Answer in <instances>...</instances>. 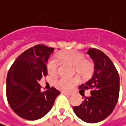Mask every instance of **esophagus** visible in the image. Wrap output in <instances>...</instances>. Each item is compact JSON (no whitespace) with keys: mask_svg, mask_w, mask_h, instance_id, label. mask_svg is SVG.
<instances>
[{"mask_svg":"<svg viewBox=\"0 0 126 126\" xmlns=\"http://www.w3.org/2000/svg\"><path fill=\"white\" fill-rule=\"evenodd\" d=\"M63 93L66 94V95H69V96H70V95H72V93H69V92H63Z\"/></svg>","mask_w":126,"mask_h":126,"instance_id":"esophagus-1","label":"esophagus"}]
</instances>
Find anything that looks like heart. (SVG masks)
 <instances>
[{"label":"heart","mask_w":126,"mask_h":126,"mask_svg":"<svg viewBox=\"0 0 126 126\" xmlns=\"http://www.w3.org/2000/svg\"><path fill=\"white\" fill-rule=\"evenodd\" d=\"M59 58L64 61L69 63L72 65L75 66V69L76 72L82 77L89 76L93 72V64L92 63L86 60L84 55L79 51L75 50L66 51L62 52L59 55ZM59 63L56 57H51L47 63V70L50 75H54L57 74L58 70ZM79 82L78 78H66L61 77L56 80V85L57 87L69 90L72 89L75 84Z\"/></svg>","instance_id":"b5f03b06"}]
</instances>
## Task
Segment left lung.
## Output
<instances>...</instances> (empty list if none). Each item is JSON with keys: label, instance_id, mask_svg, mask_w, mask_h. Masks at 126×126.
I'll return each mask as SVG.
<instances>
[{"label": "left lung", "instance_id": "left-lung-1", "mask_svg": "<svg viewBox=\"0 0 126 126\" xmlns=\"http://www.w3.org/2000/svg\"><path fill=\"white\" fill-rule=\"evenodd\" d=\"M87 54L94 63L93 74L78 88L91 90V95L85 97L79 106H74L73 110L83 121L95 123L105 120L113 112L120 94V77L113 62L104 52L90 48Z\"/></svg>", "mask_w": 126, "mask_h": 126}]
</instances>
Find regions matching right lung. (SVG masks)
<instances>
[{
    "mask_svg": "<svg viewBox=\"0 0 126 126\" xmlns=\"http://www.w3.org/2000/svg\"><path fill=\"white\" fill-rule=\"evenodd\" d=\"M54 48L37 45L21 54L7 74L6 93L8 103L20 117L36 120L53 107L60 93L54 87L42 92L39 81L48 74L46 63Z\"/></svg>",
    "mask_w": 126,
    "mask_h": 126,
    "instance_id": "1",
    "label": "right lung"
}]
</instances>
